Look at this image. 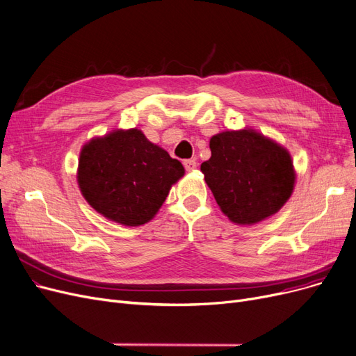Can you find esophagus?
<instances>
[{
    "label": "esophagus",
    "mask_w": 356,
    "mask_h": 356,
    "mask_svg": "<svg viewBox=\"0 0 356 356\" xmlns=\"http://www.w3.org/2000/svg\"><path fill=\"white\" fill-rule=\"evenodd\" d=\"M183 165H184V168L188 170V172H192V170L196 168V161L195 160H184Z\"/></svg>",
    "instance_id": "1"
}]
</instances>
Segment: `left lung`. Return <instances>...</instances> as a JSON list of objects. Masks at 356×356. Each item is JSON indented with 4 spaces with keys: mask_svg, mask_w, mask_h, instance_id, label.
Masks as SVG:
<instances>
[{
    "mask_svg": "<svg viewBox=\"0 0 356 356\" xmlns=\"http://www.w3.org/2000/svg\"><path fill=\"white\" fill-rule=\"evenodd\" d=\"M200 164L216 204L229 221L252 225L276 213L296 184L291 154L254 129L224 131L209 141Z\"/></svg>",
    "mask_w": 356,
    "mask_h": 356,
    "instance_id": "1",
    "label": "left lung"
}]
</instances>
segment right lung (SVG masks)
Segmentation results:
<instances>
[{
	"mask_svg": "<svg viewBox=\"0 0 356 356\" xmlns=\"http://www.w3.org/2000/svg\"><path fill=\"white\" fill-rule=\"evenodd\" d=\"M183 175L179 160L132 128L90 140L80 152L76 181L91 208L107 220L138 227L156 216Z\"/></svg>",
	"mask_w": 356,
	"mask_h": 356,
	"instance_id": "obj_1",
	"label": "right lung"
}]
</instances>
